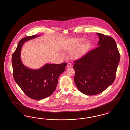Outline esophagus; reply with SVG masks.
<instances>
[{"label": "esophagus", "instance_id": "1", "mask_svg": "<svg viewBox=\"0 0 130 130\" xmlns=\"http://www.w3.org/2000/svg\"><path fill=\"white\" fill-rule=\"evenodd\" d=\"M67 67H71L72 66V64L71 63H68V64H67Z\"/></svg>", "mask_w": 130, "mask_h": 130}]
</instances>
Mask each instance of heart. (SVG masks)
Instances as JSON below:
<instances>
[{"instance_id": "obj_1", "label": "heart", "mask_w": 130, "mask_h": 130, "mask_svg": "<svg viewBox=\"0 0 130 130\" xmlns=\"http://www.w3.org/2000/svg\"><path fill=\"white\" fill-rule=\"evenodd\" d=\"M83 40L78 39H76L72 40L71 42L68 45V47L67 48V50L69 52H72L78 48L80 45ZM86 44L83 45L81 46L80 48L76 51H75L74 54V57H78L81 56H82L85 52L87 48Z\"/></svg>"}]
</instances>
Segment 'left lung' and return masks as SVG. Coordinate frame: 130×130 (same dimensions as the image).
Here are the masks:
<instances>
[{
    "label": "left lung",
    "mask_w": 130,
    "mask_h": 130,
    "mask_svg": "<svg viewBox=\"0 0 130 130\" xmlns=\"http://www.w3.org/2000/svg\"><path fill=\"white\" fill-rule=\"evenodd\" d=\"M98 47L74 61V81L81 92L93 95L103 92L116 78L120 54L115 39L96 32Z\"/></svg>",
    "instance_id": "left-lung-1"
}]
</instances>
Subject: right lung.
I'll list each match as a JSON object with an SVG mask.
<instances>
[{
    "instance_id": "right-lung-1",
    "label": "right lung",
    "mask_w": 130,
    "mask_h": 130,
    "mask_svg": "<svg viewBox=\"0 0 130 130\" xmlns=\"http://www.w3.org/2000/svg\"><path fill=\"white\" fill-rule=\"evenodd\" d=\"M39 36L34 35L21 39L12 57L13 76L25 94L31 99L40 100L50 96L56 90L59 75L65 70L67 63L46 64L37 70L25 66L20 59L24 42Z\"/></svg>"
}]
</instances>
